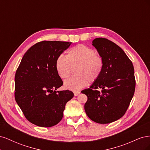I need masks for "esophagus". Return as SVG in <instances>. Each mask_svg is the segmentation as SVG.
Masks as SVG:
<instances>
[{
    "mask_svg": "<svg viewBox=\"0 0 150 150\" xmlns=\"http://www.w3.org/2000/svg\"><path fill=\"white\" fill-rule=\"evenodd\" d=\"M79 94H80V92H79V91H74V94L75 96H78V95Z\"/></svg>",
    "mask_w": 150,
    "mask_h": 150,
    "instance_id": "1",
    "label": "esophagus"
}]
</instances>
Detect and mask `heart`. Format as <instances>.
<instances>
[{"label": "heart", "mask_w": 150, "mask_h": 150, "mask_svg": "<svg viewBox=\"0 0 150 150\" xmlns=\"http://www.w3.org/2000/svg\"><path fill=\"white\" fill-rule=\"evenodd\" d=\"M75 68L76 75L66 80L64 87L78 91L85 87L88 81L93 83L99 78L104 68V61L101 56L96 55L94 50L79 44L69 49L66 57L60 55L56 61L57 74L63 79L69 78Z\"/></svg>", "instance_id": "1"}]
</instances>
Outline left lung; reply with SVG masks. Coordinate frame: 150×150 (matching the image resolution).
Returning <instances> with one entry per match:
<instances>
[{"instance_id":"left-lung-1","label":"left lung","mask_w":150,"mask_h":150,"mask_svg":"<svg viewBox=\"0 0 150 150\" xmlns=\"http://www.w3.org/2000/svg\"><path fill=\"white\" fill-rule=\"evenodd\" d=\"M92 45L103 58L104 68L99 78L81 91L88 97L84 110L92 121L108 124L121 118L129 107L135 90L134 67L123 50L111 40L96 38Z\"/></svg>"}]
</instances>
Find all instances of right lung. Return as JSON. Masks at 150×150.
<instances>
[{"instance_id": "obj_1", "label": "right lung", "mask_w": 150, "mask_h": 150, "mask_svg": "<svg viewBox=\"0 0 150 150\" xmlns=\"http://www.w3.org/2000/svg\"><path fill=\"white\" fill-rule=\"evenodd\" d=\"M72 42L42 41L29 49L15 75V99L31 123L51 127L61 121L71 91H56L63 84L56 69L58 56Z\"/></svg>"}]
</instances>
